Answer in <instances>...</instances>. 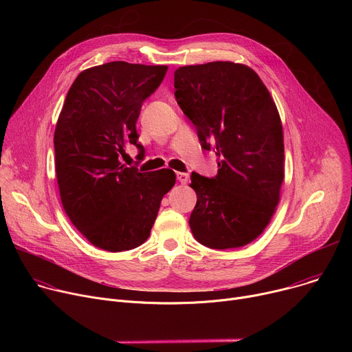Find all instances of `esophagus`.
<instances>
[{
  "instance_id": "esophagus-1",
  "label": "esophagus",
  "mask_w": 352,
  "mask_h": 352,
  "mask_svg": "<svg viewBox=\"0 0 352 352\" xmlns=\"http://www.w3.org/2000/svg\"><path fill=\"white\" fill-rule=\"evenodd\" d=\"M177 179L181 182V184H186L188 181V174L186 173H177Z\"/></svg>"
}]
</instances>
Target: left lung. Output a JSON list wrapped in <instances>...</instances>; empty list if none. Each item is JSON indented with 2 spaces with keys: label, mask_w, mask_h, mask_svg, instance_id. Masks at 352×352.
I'll list each match as a JSON object with an SVG mask.
<instances>
[{
  "label": "left lung",
  "mask_w": 352,
  "mask_h": 352,
  "mask_svg": "<svg viewBox=\"0 0 352 352\" xmlns=\"http://www.w3.org/2000/svg\"><path fill=\"white\" fill-rule=\"evenodd\" d=\"M174 87L200 146L217 156L216 177L190 175L193 236L212 249L252 242L269 224L284 179L283 126L267 87L254 69L230 61L181 67Z\"/></svg>",
  "instance_id": "8db88e82"
}]
</instances>
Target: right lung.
Here are the masks:
<instances>
[{
	"label": "right lung",
	"mask_w": 352,
	"mask_h": 352,
	"mask_svg": "<svg viewBox=\"0 0 352 352\" xmlns=\"http://www.w3.org/2000/svg\"><path fill=\"white\" fill-rule=\"evenodd\" d=\"M166 65L113 61L78 75L68 90L54 133L56 173L63 206L74 226L97 248L122 252L150 235L175 174L139 173L121 156L136 146L144 100L164 79Z\"/></svg>",
	"instance_id": "add662e5"
}]
</instances>
